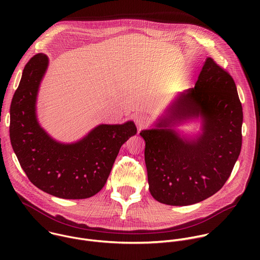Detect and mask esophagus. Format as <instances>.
Segmentation results:
<instances>
[{
  "mask_svg": "<svg viewBox=\"0 0 260 260\" xmlns=\"http://www.w3.org/2000/svg\"><path fill=\"white\" fill-rule=\"evenodd\" d=\"M135 122L140 131L148 125V123H149V119H148V117L145 114H137L135 116Z\"/></svg>",
  "mask_w": 260,
  "mask_h": 260,
  "instance_id": "34e87169",
  "label": "esophagus"
}]
</instances>
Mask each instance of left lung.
I'll return each mask as SVG.
<instances>
[{
  "label": "left lung",
  "instance_id": "8db88e82",
  "mask_svg": "<svg viewBox=\"0 0 260 260\" xmlns=\"http://www.w3.org/2000/svg\"><path fill=\"white\" fill-rule=\"evenodd\" d=\"M201 116L203 133L181 138L172 126ZM243 109L230 73L208 57L194 88L183 92L169 113L140 135L151 196L170 206L200 203L222 188L242 147Z\"/></svg>",
  "mask_w": 260,
  "mask_h": 260
}]
</instances>
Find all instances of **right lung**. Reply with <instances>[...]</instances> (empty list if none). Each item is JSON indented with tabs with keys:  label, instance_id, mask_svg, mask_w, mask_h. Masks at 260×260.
Segmentation results:
<instances>
[{
	"label": "right lung",
	"instance_id": "obj_1",
	"mask_svg": "<svg viewBox=\"0 0 260 260\" xmlns=\"http://www.w3.org/2000/svg\"><path fill=\"white\" fill-rule=\"evenodd\" d=\"M47 66L48 57L38 53L23 69L10 107L11 144L36 187L60 199H87L104 187L120 147L137 127L133 121L100 124L76 143L54 141L36 116L37 94Z\"/></svg>",
	"mask_w": 260,
	"mask_h": 260
}]
</instances>
